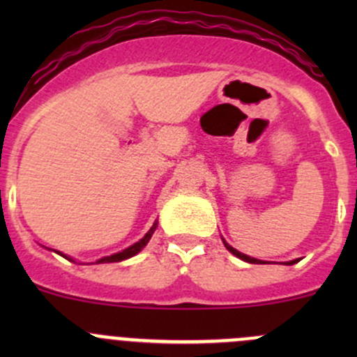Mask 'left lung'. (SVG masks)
I'll use <instances>...</instances> for the list:
<instances>
[{"instance_id": "8db88e82", "label": "left lung", "mask_w": 357, "mask_h": 357, "mask_svg": "<svg viewBox=\"0 0 357 357\" xmlns=\"http://www.w3.org/2000/svg\"><path fill=\"white\" fill-rule=\"evenodd\" d=\"M225 245H226V248H228L229 252H231L233 255H236V257H240V259H242V261H245V262H250V264H261V262H262V261H259V259L248 257V255L242 254V252H238V250H236V248H233L231 245H228V243H226V242H225ZM295 262H297V259H295V261H290L289 264H295Z\"/></svg>"}]
</instances>
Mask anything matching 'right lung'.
I'll list each match as a JSON object with an SVG mask.
<instances>
[{
  "label": "right lung",
  "mask_w": 357,
  "mask_h": 357,
  "mask_svg": "<svg viewBox=\"0 0 357 357\" xmlns=\"http://www.w3.org/2000/svg\"><path fill=\"white\" fill-rule=\"evenodd\" d=\"M155 228H157V222H153V226H152V228H150V231L146 233V235L143 236V238L139 240V242H136L135 245L128 247V248H126V250L119 252V254H114V255H109V257H103V259H100L98 262H119V261H124V259H129V257H132V255H136V254H138V252L142 250V248L145 247L146 243H149V240L152 238V235H153V231H155Z\"/></svg>",
  "instance_id": "right-lung-1"
}]
</instances>
